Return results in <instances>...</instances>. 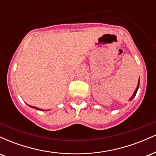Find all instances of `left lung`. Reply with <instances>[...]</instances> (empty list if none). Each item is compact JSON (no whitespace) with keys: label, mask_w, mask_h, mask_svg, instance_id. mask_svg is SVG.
Wrapping results in <instances>:
<instances>
[{"label":"left lung","mask_w":156,"mask_h":156,"mask_svg":"<svg viewBox=\"0 0 156 156\" xmlns=\"http://www.w3.org/2000/svg\"><path fill=\"white\" fill-rule=\"evenodd\" d=\"M139 82H138V84H137V87H136V90L134 91V92H133V95H132L131 98H130V101H131V100H133V98H134V97L136 96V92H137L138 89H139Z\"/></svg>","instance_id":"left-lung-1"}]
</instances>
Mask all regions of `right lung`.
Returning a JSON list of instances; mask_svg holds the SVG:
<instances>
[{
	"mask_svg": "<svg viewBox=\"0 0 156 156\" xmlns=\"http://www.w3.org/2000/svg\"><path fill=\"white\" fill-rule=\"evenodd\" d=\"M30 107H31V108H35V109H37V110H39V111H44V110H42V109H41V108H37V107H34V106H32V105H29Z\"/></svg>",
	"mask_w": 156,
	"mask_h": 156,
	"instance_id": "right-lung-1",
	"label": "right lung"
}]
</instances>
